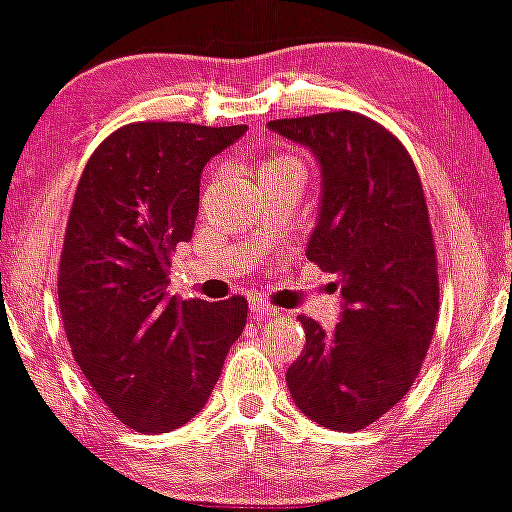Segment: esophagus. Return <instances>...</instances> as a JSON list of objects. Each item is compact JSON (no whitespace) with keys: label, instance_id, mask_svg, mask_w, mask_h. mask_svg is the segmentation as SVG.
Listing matches in <instances>:
<instances>
[{"label":"esophagus","instance_id":"obj_1","mask_svg":"<svg viewBox=\"0 0 512 512\" xmlns=\"http://www.w3.org/2000/svg\"><path fill=\"white\" fill-rule=\"evenodd\" d=\"M250 313H252V317H274V315H279V308H274V305L262 301V298H252Z\"/></svg>","mask_w":512,"mask_h":512}]
</instances>
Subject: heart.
Wrapping results in <instances>:
<instances>
[{
	"mask_svg": "<svg viewBox=\"0 0 512 512\" xmlns=\"http://www.w3.org/2000/svg\"><path fill=\"white\" fill-rule=\"evenodd\" d=\"M293 168H303V163L298 161L296 156L269 154L260 161L257 175H260V180H264V178H272V175H276V173H284V170H293Z\"/></svg>",
	"mask_w": 512,
	"mask_h": 512,
	"instance_id": "b5f03b06",
	"label": "heart"
}]
</instances>
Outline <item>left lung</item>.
<instances>
[{
	"instance_id": "obj_1",
	"label": "left lung",
	"mask_w": 512,
	"mask_h": 512,
	"mask_svg": "<svg viewBox=\"0 0 512 512\" xmlns=\"http://www.w3.org/2000/svg\"><path fill=\"white\" fill-rule=\"evenodd\" d=\"M269 129L320 158L322 207L305 255L337 274L344 298L334 332L298 315L305 346L286 385L308 419L361 431L407 395L436 332L438 260L424 187L404 144L361 113L289 117Z\"/></svg>"
}]
</instances>
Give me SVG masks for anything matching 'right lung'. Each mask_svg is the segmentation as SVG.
<instances>
[{
	"label": "right lung",
	"mask_w": 512,
	"mask_h": 512,
	"mask_svg": "<svg viewBox=\"0 0 512 512\" xmlns=\"http://www.w3.org/2000/svg\"><path fill=\"white\" fill-rule=\"evenodd\" d=\"M245 125L132 122L88 158L64 233L57 296L74 361L122 424L168 433L192 419L248 320V301L168 298L190 243L199 178Z\"/></svg>",
	"instance_id": "right-lung-1"
}]
</instances>
